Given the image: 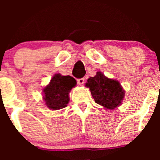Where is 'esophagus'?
<instances>
[{
    "instance_id": "esophagus-1",
    "label": "esophagus",
    "mask_w": 160,
    "mask_h": 160,
    "mask_svg": "<svg viewBox=\"0 0 160 160\" xmlns=\"http://www.w3.org/2000/svg\"><path fill=\"white\" fill-rule=\"evenodd\" d=\"M77 83H78V85H80V86L83 85V83H84V78L78 79V80H77Z\"/></svg>"
}]
</instances>
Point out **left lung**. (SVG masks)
<instances>
[{
	"label": "left lung",
	"mask_w": 160,
	"mask_h": 160,
	"mask_svg": "<svg viewBox=\"0 0 160 160\" xmlns=\"http://www.w3.org/2000/svg\"><path fill=\"white\" fill-rule=\"evenodd\" d=\"M86 87L90 88L97 104L110 110L121 105L125 97V90L120 83L108 78L101 72H97L95 77H90Z\"/></svg>",
	"instance_id": "8db88e82"
}]
</instances>
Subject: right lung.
I'll return each mask as SVG.
<instances>
[{
	"label": "right lung",
	"instance_id": "obj_1",
	"mask_svg": "<svg viewBox=\"0 0 160 160\" xmlns=\"http://www.w3.org/2000/svg\"><path fill=\"white\" fill-rule=\"evenodd\" d=\"M76 84V80L70 76L55 74L49 84L42 90L46 105L51 110H59L67 107L70 101L69 93Z\"/></svg>",
	"mask_w": 160,
	"mask_h": 160
}]
</instances>
